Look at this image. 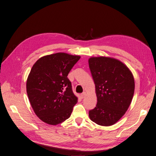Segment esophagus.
Returning a JSON list of instances; mask_svg holds the SVG:
<instances>
[{
    "instance_id": "1",
    "label": "esophagus",
    "mask_w": 156,
    "mask_h": 156,
    "mask_svg": "<svg viewBox=\"0 0 156 156\" xmlns=\"http://www.w3.org/2000/svg\"><path fill=\"white\" fill-rule=\"evenodd\" d=\"M85 95H86V92H83V93H82V94H80V97H81L82 99H83V98L85 97Z\"/></svg>"
}]
</instances>
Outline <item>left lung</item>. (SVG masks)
<instances>
[{
    "mask_svg": "<svg viewBox=\"0 0 156 156\" xmlns=\"http://www.w3.org/2000/svg\"><path fill=\"white\" fill-rule=\"evenodd\" d=\"M88 62L98 100L95 108L89 111L90 118L99 125H113L130 105L134 91L133 76L117 59L91 57Z\"/></svg>",
    "mask_w": 156,
    "mask_h": 156,
    "instance_id": "1",
    "label": "left lung"
}]
</instances>
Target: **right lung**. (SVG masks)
<instances>
[{
  "instance_id": "1",
  "label": "right lung",
  "mask_w": 156,
  "mask_h": 156,
  "mask_svg": "<svg viewBox=\"0 0 156 156\" xmlns=\"http://www.w3.org/2000/svg\"><path fill=\"white\" fill-rule=\"evenodd\" d=\"M80 58L58 53L40 58L31 68L27 94L35 113L43 122L56 125L70 117L78 98L67 76Z\"/></svg>"
}]
</instances>
